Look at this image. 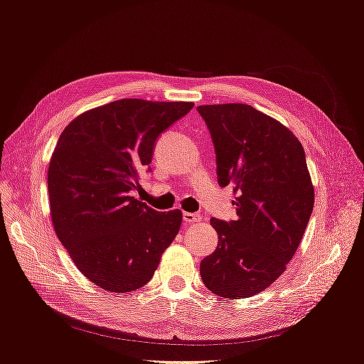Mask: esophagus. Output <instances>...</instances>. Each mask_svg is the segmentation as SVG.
Returning a JSON list of instances; mask_svg holds the SVG:
<instances>
[{"label": "esophagus", "mask_w": 364, "mask_h": 364, "mask_svg": "<svg viewBox=\"0 0 364 364\" xmlns=\"http://www.w3.org/2000/svg\"><path fill=\"white\" fill-rule=\"evenodd\" d=\"M202 220L200 214H194V213H183V223L185 225H193Z\"/></svg>", "instance_id": "1"}]
</instances>
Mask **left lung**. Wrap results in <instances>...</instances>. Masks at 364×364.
<instances>
[{"mask_svg": "<svg viewBox=\"0 0 364 364\" xmlns=\"http://www.w3.org/2000/svg\"><path fill=\"white\" fill-rule=\"evenodd\" d=\"M220 186L234 185L237 220L211 218L217 249L202 259L208 290L245 299L266 290L293 258L311 217L314 188L304 147L290 129L241 103L203 105Z\"/></svg>", "mask_w": 364, "mask_h": 364, "instance_id": "obj_1", "label": "left lung"}]
</instances>
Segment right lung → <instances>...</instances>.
<instances>
[{"instance_id": "obj_1", "label": "right lung", "mask_w": 364, "mask_h": 364, "mask_svg": "<svg viewBox=\"0 0 364 364\" xmlns=\"http://www.w3.org/2000/svg\"><path fill=\"white\" fill-rule=\"evenodd\" d=\"M191 102L123 98L90 109L63 129L48 165L54 232L94 285L127 293L146 285L178 235L182 211L158 213L130 196L155 141Z\"/></svg>"}]
</instances>
